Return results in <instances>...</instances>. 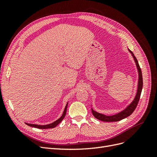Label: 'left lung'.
Listing matches in <instances>:
<instances>
[{"label": "left lung", "instance_id": "obj_1", "mask_svg": "<svg viewBox=\"0 0 157 157\" xmlns=\"http://www.w3.org/2000/svg\"><path fill=\"white\" fill-rule=\"evenodd\" d=\"M128 51L130 52V53L132 54V56L134 59L136 67L137 69V73H138V82H137V87L136 96L129 105H128L121 111L118 112V113L113 115H104V114H101L100 113H98L96 111H94L92 108V113L93 114V115L94 116V117H96L97 119L99 121L104 122H117L121 121L122 119H124V118L129 117L131 114L134 111L137 105V103H138L141 96V93L142 91V88H143V78H142V73L138 63V61H137L134 54H133V52L130 49H128Z\"/></svg>", "mask_w": 157, "mask_h": 157}]
</instances>
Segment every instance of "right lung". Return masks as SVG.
<instances>
[{
    "mask_svg": "<svg viewBox=\"0 0 157 157\" xmlns=\"http://www.w3.org/2000/svg\"><path fill=\"white\" fill-rule=\"evenodd\" d=\"M67 105H68V102L67 103V104H66V105L65 107V109H64V111L63 112L62 115H61V117L59 118H58V120H56L54 122L50 123V124H46V125H39V124H29V123H26V122H25V123L28 126H31V127H34V128H39V129H48V128H54L56 126H58L64 118V117L65 116V114H66V111H67Z\"/></svg>",
    "mask_w": 157,
    "mask_h": 157,
    "instance_id": "add662e5",
    "label": "right lung"
}]
</instances>
